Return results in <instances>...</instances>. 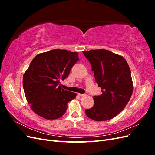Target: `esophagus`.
Here are the masks:
<instances>
[{
    "label": "esophagus",
    "mask_w": 155,
    "mask_h": 155,
    "mask_svg": "<svg viewBox=\"0 0 155 155\" xmlns=\"http://www.w3.org/2000/svg\"><path fill=\"white\" fill-rule=\"evenodd\" d=\"M78 95H79V96H81V97H84V96H86L85 94H81V93H79Z\"/></svg>",
    "instance_id": "1"
}]
</instances>
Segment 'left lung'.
Listing matches in <instances>:
<instances>
[{
  "instance_id": "obj_1",
  "label": "left lung",
  "mask_w": 155,
  "mask_h": 155,
  "mask_svg": "<svg viewBox=\"0 0 155 155\" xmlns=\"http://www.w3.org/2000/svg\"><path fill=\"white\" fill-rule=\"evenodd\" d=\"M94 71L96 82L102 94L94 96V104L85 110L95 121L109 120L124 110L133 93L130 70L126 60L107 50L83 51Z\"/></svg>"
}]
</instances>
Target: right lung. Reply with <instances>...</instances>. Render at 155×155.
Masks as SVG:
<instances>
[{
	"mask_svg": "<svg viewBox=\"0 0 155 155\" xmlns=\"http://www.w3.org/2000/svg\"><path fill=\"white\" fill-rule=\"evenodd\" d=\"M78 54L55 49L37 55L23 76V88L32 110L46 120L62 116L68 102L76 93L61 88L60 80L68 78L79 61Z\"/></svg>",
	"mask_w": 155,
	"mask_h": 155,
	"instance_id": "1",
	"label": "right lung"
}]
</instances>
